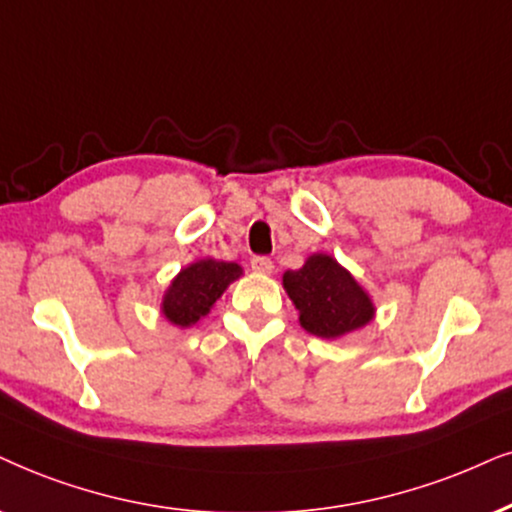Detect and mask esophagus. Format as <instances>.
<instances>
[{"label":"esophagus","mask_w":512,"mask_h":512,"mask_svg":"<svg viewBox=\"0 0 512 512\" xmlns=\"http://www.w3.org/2000/svg\"><path fill=\"white\" fill-rule=\"evenodd\" d=\"M250 267L252 271H257V274H271V271H274V262L264 255H255L250 260Z\"/></svg>","instance_id":"esophagus-1"}]
</instances>
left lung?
<instances>
[{"instance_id": "left-lung-1", "label": "left lung", "mask_w": 512, "mask_h": 512, "mask_svg": "<svg viewBox=\"0 0 512 512\" xmlns=\"http://www.w3.org/2000/svg\"><path fill=\"white\" fill-rule=\"evenodd\" d=\"M283 288L300 309L304 331L340 338L373 319V304L347 269L333 257L312 255L302 269L283 274Z\"/></svg>"}]
</instances>
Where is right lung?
<instances>
[{
  "instance_id": "add662e5",
  "label": "right lung",
  "mask_w": 512,
  "mask_h": 512,
  "mask_svg": "<svg viewBox=\"0 0 512 512\" xmlns=\"http://www.w3.org/2000/svg\"><path fill=\"white\" fill-rule=\"evenodd\" d=\"M238 276L241 267L234 262L200 260L181 269L163 297V314L174 326H193L210 312L217 297H222L226 286Z\"/></svg>"
}]
</instances>
